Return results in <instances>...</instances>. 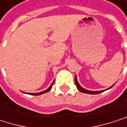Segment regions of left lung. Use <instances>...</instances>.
<instances>
[{
  "label": "left lung",
  "mask_w": 127,
  "mask_h": 127,
  "mask_svg": "<svg viewBox=\"0 0 127 127\" xmlns=\"http://www.w3.org/2000/svg\"><path fill=\"white\" fill-rule=\"evenodd\" d=\"M74 82H75V85L77 86V89L80 91V92H83V93H86V94H91V95H97V94H100V93H101V92H104V91H106V90H103V91H97V92H93V91H89V90H86V89H83V87H81L80 86V84H79V83H78V81H77V77L75 76V77H74ZM114 86V85H113ZM113 86H112L111 87H109V89H107L106 90H108V89H110Z\"/></svg>",
  "instance_id": "1"
}]
</instances>
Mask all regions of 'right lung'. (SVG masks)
Masks as SVG:
<instances>
[{"label": "right lung", "mask_w": 127, "mask_h": 127, "mask_svg": "<svg viewBox=\"0 0 127 127\" xmlns=\"http://www.w3.org/2000/svg\"><path fill=\"white\" fill-rule=\"evenodd\" d=\"M53 83H54V81L52 83V84L50 85V86L47 89H46L45 91H43V92H39V93H29V94H30V95H42V94H44V93H46V92H49V91L52 89V86H53Z\"/></svg>", "instance_id": "obj_1"}]
</instances>
